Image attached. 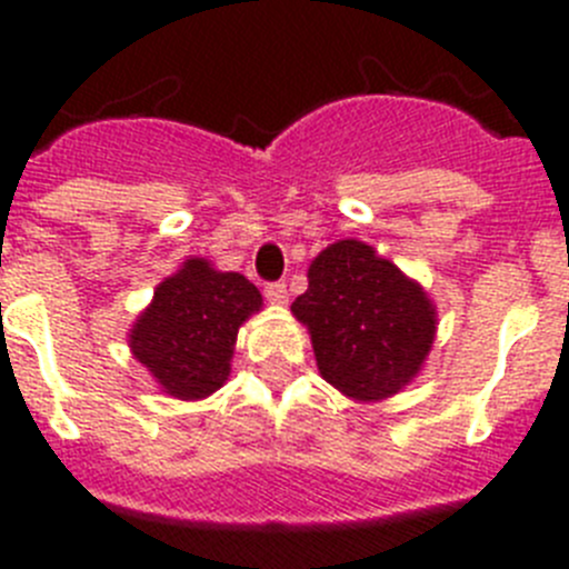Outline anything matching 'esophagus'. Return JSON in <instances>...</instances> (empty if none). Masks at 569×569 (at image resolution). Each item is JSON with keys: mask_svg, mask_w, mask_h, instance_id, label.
I'll return each instance as SVG.
<instances>
[{"mask_svg": "<svg viewBox=\"0 0 569 569\" xmlns=\"http://www.w3.org/2000/svg\"><path fill=\"white\" fill-rule=\"evenodd\" d=\"M264 296L273 305H288V284L284 281H270L268 288H264Z\"/></svg>", "mask_w": 569, "mask_h": 569, "instance_id": "1", "label": "esophagus"}]
</instances>
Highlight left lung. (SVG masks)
I'll return each mask as SVG.
<instances>
[{"mask_svg":"<svg viewBox=\"0 0 569 569\" xmlns=\"http://www.w3.org/2000/svg\"><path fill=\"white\" fill-rule=\"evenodd\" d=\"M325 381L356 401L396 396L419 376L436 339V305L359 239L321 250L293 301Z\"/></svg>","mask_w":569,"mask_h":569,"instance_id":"obj_1","label":"left lung"}]
</instances>
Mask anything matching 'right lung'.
<instances>
[{
    "label": "right lung",
    "mask_w": 569,
    "mask_h": 569,
    "mask_svg": "<svg viewBox=\"0 0 569 569\" xmlns=\"http://www.w3.org/2000/svg\"><path fill=\"white\" fill-rule=\"evenodd\" d=\"M259 308L253 281L222 273L208 259H188L153 290L128 345L164 393L204 399L228 381L236 333Z\"/></svg>",
    "instance_id": "add662e5"
}]
</instances>
